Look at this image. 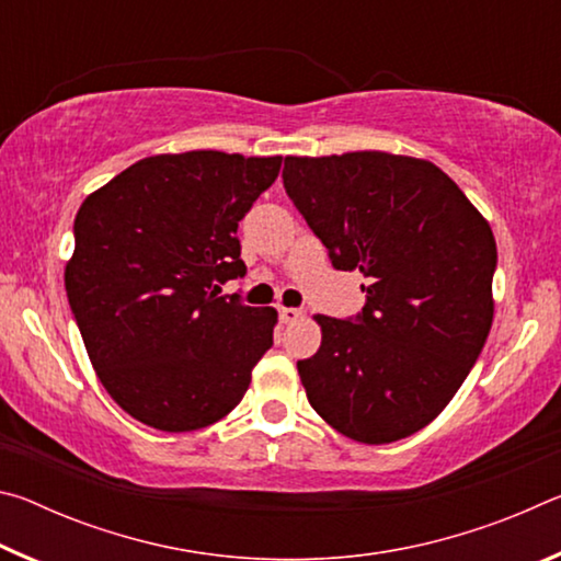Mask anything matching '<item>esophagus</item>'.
I'll return each mask as SVG.
<instances>
[{
  "label": "esophagus",
  "mask_w": 561,
  "mask_h": 561,
  "mask_svg": "<svg viewBox=\"0 0 561 561\" xmlns=\"http://www.w3.org/2000/svg\"><path fill=\"white\" fill-rule=\"evenodd\" d=\"M304 311L301 309H294V307H279V319L284 324H294V321L301 319Z\"/></svg>",
  "instance_id": "obj_1"
}]
</instances>
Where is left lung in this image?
Returning <instances> with one entry per match:
<instances>
[{
    "mask_svg": "<svg viewBox=\"0 0 561 561\" xmlns=\"http://www.w3.org/2000/svg\"><path fill=\"white\" fill-rule=\"evenodd\" d=\"M282 178L331 264L368 279L356 317H317L321 346L297 360L309 403L351 440L408 438L450 403L485 346L490 225L428 160L289 156Z\"/></svg>",
    "mask_w": 561,
    "mask_h": 561,
    "instance_id": "8db88e82",
    "label": "left lung"
}]
</instances>
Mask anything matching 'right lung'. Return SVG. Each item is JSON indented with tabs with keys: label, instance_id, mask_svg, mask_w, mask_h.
I'll return each instance as SVG.
<instances>
[{
	"label": "right lung",
	"instance_id": "right-lung-1",
	"mask_svg": "<svg viewBox=\"0 0 561 561\" xmlns=\"http://www.w3.org/2000/svg\"><path fill=\"white\" fill-rule=\"evenodd\" d=\"M279 168L282 156H153L79 207L66 297L103 388L150 428L220 421L274 344L277 311L220 284L247 274L237 222Z\"/></svg>",
	"mask_w": 561,
	"mask_h": 561
}]
</instances>
